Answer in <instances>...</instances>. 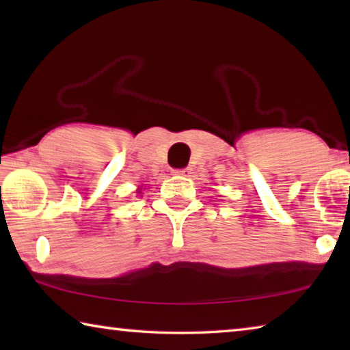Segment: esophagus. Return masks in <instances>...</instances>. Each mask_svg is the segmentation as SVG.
I'll use <instances>...</instances> for the list:
<instances>
[{
  "instance_id": "1",
  "label": "esophagus",
  "mask_w": 350,
  "mask_h": 350,
  "mask_svg": "<svg viewBox=\"0 0 350 350\" xmlns=\"http://www.w3.org/2000/svg\"><path fill=\"white\" fill-rule=\"evenodd\" d=\"M174 174H177V176H189L191 174V168H182V170H174Z\"/></svg>"
}]
</instances>
